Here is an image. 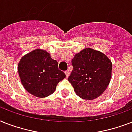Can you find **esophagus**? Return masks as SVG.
Masks as SVG:
<instances>
[{"instance_id":"34e87169","label":"esophagus","mask_w":132,"mask_h":132,"mask_svg":"<svg viewBox=\"0 0 132 132\" xmlns=\"http://www.w3.org/2000/svg\"><path fill=\"white\" fill-rule=\"evenodd\" d=\"M65 74H66V77H68V76H69V74H70L69 70H66V71H65Z\"/></svg>"}]
</instances>
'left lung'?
Wrapping results in <instances>:
<instances>
[{"label": "left lung", "mask_w": 132, "mask_h": 132, "mask_svg": "<svg viewBox=\"0 0 132 132\" xmlns=\"http://www.w3.org/2000/svg\"><path fill=\"white\" fill-rule=\"evenodd\" d=\"M73 70L68 80L80 98L92 100L101 95L108 86L112 64L105 54L86 48L75 55Z\"/></svg>", "instance_id": "8db88e82"}]
</instances>
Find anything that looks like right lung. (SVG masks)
Listing matches in <instances>:
<instances>
[{"mask_svg":"<svg viewBox=\"0 0 132 132\" xmlns=\"http://www.w3.org/2000/svg\"><path fill=\"white\" fill-rule=\"evenodd\" d=\"M18 70L21 83L30 94L44 98L53 94L66 75L58 68V63L44 50L36 49L20 60Z\"/></svg>","mask_w":132,"mask_h":132,"instance_id":"obj_1","label":"right lung"}]
</instances>
